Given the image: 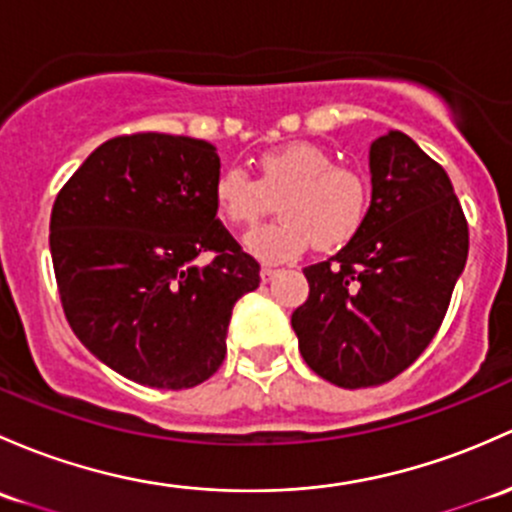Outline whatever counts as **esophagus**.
<instances>
[{
    "label": "esophagus",
    "instance_id": "esophagus-1",
    "mask_svg": "<svg viewBox=\"0 0 512 512\" xmlns=\"http://www.w3.org/2000/svg\"><path fill=\"white\" fill-rule=\"evenodd\" d=\"M279 274V270H274V267H270V265H262V270H260V277H262V282H270V279H274Z\"/></svg>",
    "mask_w": 512,
    "mask_h": 512
}]
</instances>
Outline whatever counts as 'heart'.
Segmentation results:
<instances>
[{"label":"heart","mask_w":512,"mask_h":512,"mask_svg":"<svg viewBox=\"0 0 512 512\" xmlns=\"http://www.w3.org/2000/svg\"><path fill=\"white\" fill-rule=\"evenodd\" d=\"M282 218L245 240L252 255L270 262L297 257L306 245L336 250L360 233L373 206V181L358 166L338 164L331 149L292 142L257 161V181L228 166L213 181V206L233 228H255L277 198Z\"/></svg>","instance_id":"1"}]
</instances>
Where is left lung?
Instances as JSON below:
<instances>
[{
    "instance_id": "left-lung-1",
    "label": "left lung",
    "mask_w": 512,
    "mask_h": 512,
    "mask_svg": "<svg viewBox=\"0 0 512 512\" xmlns=\"http://www.w3.org/2000/svg\"><path fill=\"white\" fill-rule=\"evenodd\" d=\"M373 206L360 233L304 270L292 314L301 358L348 390L383 385L437 336L469 257V223L449 176L405 132L370 144Z\"/></svg>"
}]
</instances>
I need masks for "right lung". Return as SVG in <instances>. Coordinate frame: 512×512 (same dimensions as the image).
I'll use <instances>...</instances> for the list:
<instances>
[{
    "instance_id": "right-lung-1",
    "label": "right lung",
    "mask_w": 512,
    "mask_h": 512,
    "mask_svg": "<svg viewBox=\"0 0 512 512\" xmlns=\"http://www.w3.org/2000/svg\"><path fill=\"white\" fill-rule=\"evenodd\" d=\"M213 144L139 132L100 144L56 196L51 257L73 333L139 385L184 390L225 358L260 265L215 220ZM213 254L201 268L195 257Z\"/></svg>"
}]
</instances>
